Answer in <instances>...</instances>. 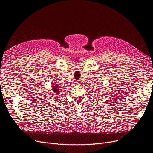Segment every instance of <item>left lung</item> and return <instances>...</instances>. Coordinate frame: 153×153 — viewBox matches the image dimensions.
<instances>
[{"mask_svg":"<svg viewBox=\"0 0 153 153\" xmlns=\"http://www.w3.org/2000/svg\"><path fill=\"white\" fill-rule=\"evenodd\" d=\"M97 96H98V95H97Z\"/></svg>","mask_w":153,"mask_h":153,"instance_id":"8db88e82","label":"left lung"}]
</instances>
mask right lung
Instances as JSON below:
<instances>
[{
	"mask_svg": "<svg viewBox=\"0 0 153 153\" xmlns=\"http://www.w3.org/2000/svg\"><path fill=\"white\" fill-rule=\"evenodd\" d=\"M52 90H53V92L54 93L55 95H59L60 94H59V90L58 89V86L57 84H56L55 83H53V85H52ZM56 97H58V96H56ZM58 98V97H57Z\"/></svg>",
	"mask_w": 153,
	"mask_h": 153,
	"instance_id": "right-lung-1",
	"label": "right lung"
}]
</instances>
